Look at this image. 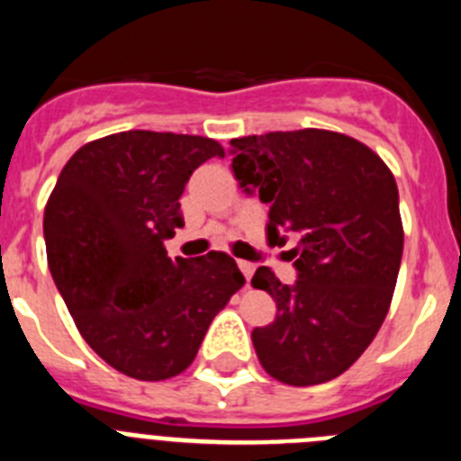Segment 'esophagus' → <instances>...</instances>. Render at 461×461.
<instances>
[{
	"label": "esophagus",
	"mask_w": 461,
	"mask_h": 461,
	"mask_svg": "<svg viewBox=\"0 0 461 461\" xmlns=\"http://www.w3.org/2000/svg\"><path fill=\"white\" fill-rule=\"evenodd\" d=\"M238 267H240V270H242V275L247 276V281H249L251 276H254L256 267H254V263H249V260H238Z\"/></svg>",
	"instance_id": "esophagus-1"
}]
</instances>
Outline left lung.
<instances>
[{
    "mask_svg": "<svg viewBox=\"0 0 461 461\" xmlns=\"http://www.w3.org/2000/svg\"><path fill=\"white\" fill-rule=\"evenodd\" d=\"M228 152L244 194L270 205V244L297 238L293 284L270 267L251 279L276 303L275 321L251 332L256 356L288 385L332 381L372 344L393 300L404 251L397 182L367 145L323 129L235 138Z\"/></svg>",
    "mask_w": 461,
    "mask_h": 461,
    "instance_id": "8db88e82",
    "label": "left lung"
}]
</instances>
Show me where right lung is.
I'll return each instance as SVG.
<instances>
[{
  "mask_svg": "<svg viewBox=\"0 0 461 461\" xmlns=\"http://www.w3.org/2000/svg\"><path fill=\"white\" fill-rule=\"evenodd\" d=\"M223 157L217 140L124 131L87 142L57 177L43 217L48 266L80 335L138 381L177 376L244 284L221 251L170 258L194 170Z\"/></svg>",
  "mask_w": 461,
  "mask_h": 461,
  "instance_id": "obj_1",
  "label": "right lung"
}]
</instances>
